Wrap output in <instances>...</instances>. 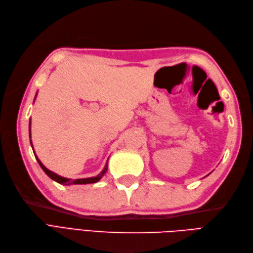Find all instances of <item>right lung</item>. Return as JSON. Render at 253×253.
Listing matches in <instances>:
<instances>
[{
	"mask_svg": "<svg viewBox=\"0 0 253 253\" xmlns=\"http://www.w3.org/2000/svg\"><path fill=\"white\" fill-rule=\"evenodd\" d=\"M36 99V98H35ZM29 138H30V122H29ZM30 144H32V148H33V143H32V140H30ZM35 153V152H34ZM35 156H36V159L38 160V163H39V165H40V167L42 168V170L47 174V176H49V177L52 179V180H55V181H57L58 183H61V185H86V183H95V182H97V181H99L100 180L101 178H102V176L105 174V172H106V170H108V163H106V165L104 166V168H103V170L99 173L97 176H95V177H88V178H80V179H74V180H72V179H70V178H65V177H62V176H60V175H58V174H56V173H53V172H51L50 170H48V169H46V168H45L44 166H43V164L40 162V159L37 157V155L35 154ZM109 160V159H108Z\"/></svg>",
	"mask_w": 253,
	"mask_h": 253,
	"instance_id": "right-lung-1",
	"label": "right lung"
}]
</instances>
